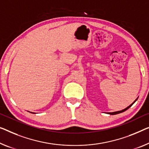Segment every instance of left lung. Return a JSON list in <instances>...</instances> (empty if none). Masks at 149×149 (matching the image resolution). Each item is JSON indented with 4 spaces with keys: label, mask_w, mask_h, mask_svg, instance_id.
<instances>
[{
    "label": "left lung",
    "mask_w": 149,
    "mask_h": 149,
    "mask_svg": "<svg viewBox=\"0 0 149 149\" xmlns=\"http://www.w3.org/2000/svg\"><path fill=\"white\" fill-rule=\"evenodd\" d=\"M137 100V99H136L135 100V101L134 102H133L132 104H130V105L129 106H128L127 108H126L125 109H124V110H120V111H117V112H108V114H110V115H114V114H120V113H121V112H124V111H126V110H128V108H129L130 106H132V105L133 104H134L135 102H136Z\"/></svg>",
    "instance_id": "8db88e82"
}]
</instances>
